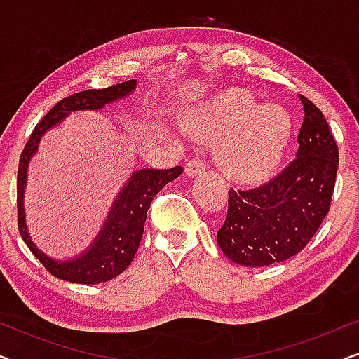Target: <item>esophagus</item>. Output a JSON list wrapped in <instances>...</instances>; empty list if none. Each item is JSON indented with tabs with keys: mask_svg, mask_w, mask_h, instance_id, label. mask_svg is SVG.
I'll return each mask as SVG.
<instances>
[{
	"mask_svg": "<svg viewBox=\"0 0 359 359\" xmlns=\"http://www.w3.org/2000/svg\"><path fill=\"white\" fill-rule=\"evenodd\" d=\"M184 170L189 176H196V175L203 173V171L205 170V160L201 158V156H196V158L189 160L188 163H186Z\"/></svg>",
	"mask_w": 359,
	"mask_h": 359,
	"instance_id": "1",
	"label": "esophagus"
}]
</instances>
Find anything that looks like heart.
Masks as SVG:
<instances>
[{
    "mask_svg": "<svg viewBox=\"0 0 359 359\" xmlns=\"http://www.w3.org/2000/svg\"><path fill=\"white\" fill-rule=\"evenodd\" d=\"M193 126L199 135L222 140L219 161L229 175L259 181L281 161L292 134V119L278 104L258 106L247 91L229 90L196 111Z\"/></svg>",
    "mask_w": 359,
    "mask_h": 359,
    "instance_id": "1",
    "label": "heart"
}]
</instances>
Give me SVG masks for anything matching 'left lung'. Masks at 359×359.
<instances>
[{"instance_id": "obj_1", "label": "left lung", "mask_w": 359, "mask_h": 359, "mask_svg": "<svg viewBox=\"0 0 359 359\" xmlns=\"http://www.w3.org/2000/svg\"><path fill=\"white\" fill-rule=\"evenodd\" d=\"M297 156L266 183L229 191L227 217L217 230L225 257L243 266L281 263L302 252L330 210L338 147L322 111L306 96Z\"/></svg>"}]
</instances>
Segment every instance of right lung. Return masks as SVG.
Listing matches in <instances>:
<instances>
[{
	"instance_id": "right-lung-1",
	"label": "right lung",
	"mask_w": 359,
	"mask_h": 359,
	"mask_svg": "<svg viewBox=\"0 0 359 359\" xmlns=\"http://www.w3.org/2000/svg\"><path fill=\"white\" fill-rule=\"evenodd\" d=\"M135 80H129L119 85H112L102 90H86L63 97L42 117L34 127L27 144L19 158L18 168V229L29 250L39 262L43 264L52 276L63 281L78 284H100L119 276L134 259L139 250L144 224L151 201L160 193L161 188L178 178L183 173V166H175L170 170L144 168L135 171L126 184V188L117 196L101 233L93 243V247L83 257L72 262H55L46 257L29 238L26 222H24L22 191L26 184V171L31 156L37 151V142L41 135L52 126H55L72 111L100 109L107 102L130 95L135 88Z\"/></svg>"
}]
</instances>
